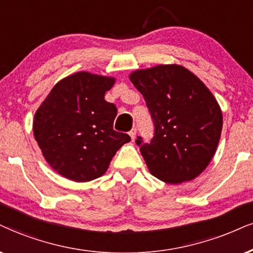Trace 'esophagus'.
<instances>
[{
  "mask_svg": "<svg viewBox=\"0 0 253 253\" xmlns=\"http://www.w3.org/2000/svg\"><path fill=\"white\" fill-rule=\"evenodd\" d=\"M136 133H137V130H136V129H132L131 131L129 132V135H130V137H131L132 141H135V138H136Z\"/></svg>",
  "mask_w": 253,
  "mask_h": 253,
  "instance_id": "obj_1",
  "label": "esophagus"
}]
</instances>
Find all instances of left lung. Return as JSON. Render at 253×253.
<instances>
[{
	"instance_id": "left-lung-1",
	"label": "left lung",
	"mask_w": 253,
	"mask_h": 253,
	"mask_svg": "<svg viewBox=\"0 0 253 253\" xmlns=\"http://www.w3.org/2000/svg\"><path fill=\"white\" fill-rule=\"evenodd\" d=\"M130 81L154 122L150 143L136 139L149 171L169 184L196 178L212 160L222 133L223 115L216 98L182 65L137 70Z\"/></svg>"
}]
</instances>
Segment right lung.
Wrapping results in <instances>:
<instances>
[{"label":"right lung","mask_w":253,"mask_h":253,"mask_svg":"<svg viewBox=\"0 0 253 253\" xmlns=\"http://www.w3.org/2000/svg\"><path fill=\"white\" fill-rule=\"evenodd\" d=\"M114 83V77L80 71L56 84L37 109L34 136L45 161L65 178H98L131 139L114 130L117 108L104 99Z\"/></svg>","instance_id":"right-lung-1"}]
</instances>
